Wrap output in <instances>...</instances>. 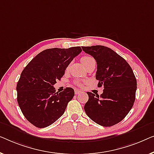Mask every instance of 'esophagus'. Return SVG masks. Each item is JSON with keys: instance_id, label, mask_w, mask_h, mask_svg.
<instances>
[{"instance_id": "obj_1", "label": "esophagus", "mask_w": 154, "mask_h": 154, "mask_svg": "<svg viewBox=\"0 0 154 154\" xmlns=\"http://www.w3.org/2000/svg\"><path fill=\"white\" fill-rule=\"evenodd\" d=\"M82 91L80 90H78V89H75V94L76 95H77V94H80V93H81Z\"/></svg>"}]
</instances>
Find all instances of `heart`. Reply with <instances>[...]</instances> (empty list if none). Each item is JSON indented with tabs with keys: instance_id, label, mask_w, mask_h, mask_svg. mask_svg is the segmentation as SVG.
<instances>
[{
	"instance_id": "obj_1",
	"label": "heart",
	"mask_w": 154,
	"mask_h": 154,
	"mask_svg": "<svg viewBox=\"0 0 154 154\" xmlns=\"http://www.w3.org/2000/svg\"><path fill=\"white\" fill-rule=\"evenodd\" d=\"M94 60V59L91 57V56H84L83 57H82V58H81V62H82V63L83 64L84 66H86V65L88 63L91 62V61H92V60ZM76 83H77V85H79V86L80 85V84H81V83H79V82H77Z\"/></svg>"
}]
</instances>
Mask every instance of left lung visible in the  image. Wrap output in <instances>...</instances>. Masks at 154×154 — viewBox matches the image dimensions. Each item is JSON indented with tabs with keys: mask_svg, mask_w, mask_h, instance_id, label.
I'll return each mask as SVG.
<instances>
[{
	"mask_svg": "<svg viewBox=\"0 0 154 154\" xmlns=\"http://www.w3.org/2000/svg\"><path fill=\"white\" fill-rule=\"evenodd\" d=\"M82 48L96 60L98 86H104L100 96L87 92L84 111L98 124L112 126L122 121L133 107L137 89L135 76L126 60L109 47L96 45Z\"/></svg>",
	"mask_w": 154,
	"mask_h": 154,
	"instance_id": "obj_1",
	"label": "left lung"
}]
</instances>
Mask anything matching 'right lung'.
<instances>
[{
	"label": "right lung",
	"mask_w": 154,
	"mask_h": 154,
	"mask_svg": "<svg viewBox=\"0 0 154 154\" xmlns=\"http://www.w3.org/2000/svg\"><path fill=\"white\" fill-rule=\"evenodd\" d=\"M82 51L80 47L45 49L23 69L17 84V102L23 116L35 126H49L63 114L75 91L67 87L56 93L53 86Z\"/></svg>",
	"instance_id": "obj_1"
}]
</instances>
